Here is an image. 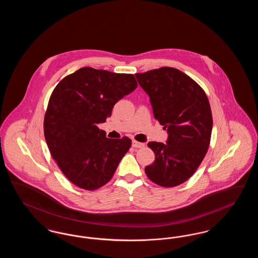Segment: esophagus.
Instances as JSON below:
<instances>
[{
    "instance_id": "1",
    "label": "esophagus",
    "mask_w": 258,
    "mask_h": 258,
    "mask_svg": "<svg viewBox=\"0 0 258 258\" xmlns=\"http://www.w3.org/2000/svg\"><path fill=\"white\" fill-rule=\"evenodd\" d=\"M133 146L135 148H142L145 146V144L141 143V142H138L136 140H133Z\"/></svg>"
}]
</instances>
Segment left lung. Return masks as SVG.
Instances as JSON below:
<instances>
[{"mask_svg": "<svg viewBox=\"0 0 258 258\" xmlns=\"http://www.w3.org/2000/svg\"><path fill=\"white\" fill-rule=\"evenodd\" d=\"M135 77L150 97L154 117L167 130L166 144L149 142L156 159L148 178L164 187L188 180L208 151L213 118L203 89L181 71L163 67Z\"/></svg>", "mask_w": 258, "mask_h": 258, "instance_id": "left-lung-1", "label": "left lung"}]
</instances>
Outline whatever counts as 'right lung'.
<instances>
[{
    "mask_svg": "<svg viewBox=\"0 0 258 258\" xmlns=\"http://www.w3.org/2000/svg\"><path fill=\"white\" fill-rule=\"evenodd\" d=\"M137 88L133 74L82 68L55 87L44 116V136L63 175L87 190L108 183L132 140L106 137L104 123L118 100Z\"/></svg>",
    "mask_w": 258,
    "mask_h": 258,
    "instance_id": "obj_1",
    "label": "right lung"
}]
</instances>
